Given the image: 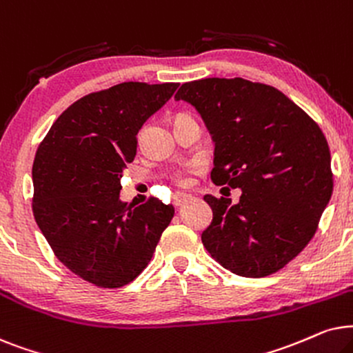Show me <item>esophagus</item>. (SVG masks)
<instances>
[{"mask_svg": "<svg viewBox=\"0 0 353 353\" xmlns=\"http://www.w3.org/2000/svg\"><path fill=\"white\" fill-rule=\"evenodd\" d=\"M194 199V196L192 195H187V194H176L172 196V203H174V206H182V205H185V203H189V201Z\"/></svg>", "mask_w": 353, "mask_h": 353, "instance_id": "34e87169", "label": "esophagus"}]
</instances>
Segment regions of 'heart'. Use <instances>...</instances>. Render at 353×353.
Instances as JSON below:
<instances>
[{
    "mask_svg": "<svg viewBox=\"0 0 353 353\" xmlns=\"http://www.w3.org/2000/svg\"><path fill=\"white\" fill-rule=\"evenodd\" d=\"M172 179H174V182H176V184H179V185H187L190 182L189 174H185V172H176L172 176Z\"/></svg>",
    "mask_w": 353,
    "mask_h": 353,
    "instance_id": "obj_1",
    "label": "heart"
}]
</instances>
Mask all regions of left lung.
Instances as JSON below:
<instances>
[{"mask_svg":"<svg viewBox=\"0 0 353 353\" xmlns=\"http://www.w3.org/2000/svg\"><path fill=\"white\" fill-rule=\"evenodd\" d=\"M176 100L195 106L213 135L211 181L242 190L237 205L203 196L213 210L205 248L243 278L283 270L312 241L331 199L323 130L278 88L241 77L182 83Z\"/></svg>","mask_w":353,"mask_h":353,"instance_id":"obj_1","label":"left lung"}]
</instances>
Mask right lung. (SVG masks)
Listing matches in <instances>:
<instances>
[{
    "instance_id": "right-lung-1",
    "label": "right lung",
    "mask_w": 353,
    "mask_h": 353,
    "mask_svg": "<svg viewBox=\"0 0 353 353\" xmlns=\"http://www.w3.org/2000/svg\"><path fill=\"white\" fill-rule=\"evenodd\" d=\"M179 83L122 82L72 103L37 148L32 211L51 250L87 283L114 289L148 266L174 216L150 196L119 200L124 168L137 153V134Z\"/></svg>"
}]
</instances>
